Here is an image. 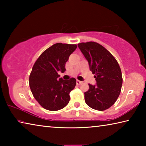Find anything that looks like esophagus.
Listing matches in <instances>:
<instances>
[{"label": "esophagus", "instance_id": "obj_1", "mask_svg": "<svg viewBox=\"0 0 146 146\" xmlns=\"http://www.w3.org/2000/svg\"><path fill=\"white\" fill-rule=\"evenodd\" d=\"M82 81L78 80H76V84H77V85L80 84H82Z\"/></svg>", "mask_w": 146, "mask_h": 146}]
</instances>
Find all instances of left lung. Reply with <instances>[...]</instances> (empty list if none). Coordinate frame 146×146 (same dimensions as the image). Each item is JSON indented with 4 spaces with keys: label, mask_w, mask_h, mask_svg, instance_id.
I'll list each match as a JSON object with an SVG mask.
<instances>
[{
    "label": "left lung",
    "mask_w": 146,
    "mask_h": 146,
    "mask_svg": "<svg viewBox=\"0 0 146 146\" xmlns=\"http://www.w3.org/2000/svg\"><path fill=\"white\" fill-rule=\"evenodd\" d=\"M95 77L97 84H89L85 102L95 110L104 111L114 104L119 96L122 76L118 62L104 47L95 42L78 44Z\"/></svg>",
    "instance_id": "obj_1"
}]
</instances>
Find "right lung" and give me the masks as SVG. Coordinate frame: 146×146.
<instances>
[{
    "instance_id": "1",
    "label": "right lung",
    "mask_w": 146,
    "mask_h": 146,
    "mask_svg": "<svg viewBox=\"0 0 146 146\" xmlns=\"http://www.w3.org/2000/svg\"><path fill=\"white\" fill-rule=\"evenodd\" d=\"M76 44L56 43L46 49L35 62L29 83L34 98L42 107L58 111L70 102V93L76 86V79H58V71L64 73L65 65Z\"/></svg>"
}]
</instances>
